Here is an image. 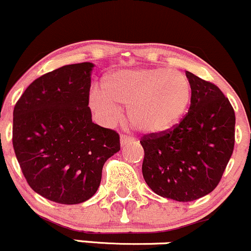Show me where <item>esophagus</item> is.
<instances>
[{
	"label": "esophagus",
	"mask_w": 251,
	"mask_h": 251,
	"mask_svg": "<svg viewBox=\"0 0 251 251\" xmlns=\"http://www.w3.org/2000/svg\"><path fill=\"white\" fill-rule=\"evenodd\" d=\"M120 142H121V146H122V147H125L126 145L130 144V142H131V139H130V137L126 136V135H121Z\"/></svg>",
	"instance_id": "1"
}]
</instances>
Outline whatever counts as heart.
Masks as SVG:
<instances>
[{
	"label": "heart",
	"mask_w": 251,
	"mask_h": 251,
	"mask_svg": "<svg viewBox=\"0 0 251 251\" xmlns=\"http://www.w3.org/2000/svg\"><path fill=\"white\" fill-rule=\"evenodd\" d=\"M104 90L94 87L90 106L112 125L126 107L129 122L144 135L157 136L178 126L189 110L193 87L183 73L168 68L120 69L106 75Z\"/></svg>",
	"instance_id": "heart-1"
}]
</instances>
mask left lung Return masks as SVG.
<instances>
[{
	"label": "left lung",
	"instance_id": "obj_1",
	"mask_svg": "<svg viewBox=\"0 0 251 251\" xmlns=\"http://www.w3.org/2000/svg\"><path fill=\"white\" fill-rule=\"evenodd\" d=\"M193 87L188 115L172 130L144 136L142 175L163 198L198 200L215 189L234 146L233 107L213 83L185 72Z\"/></svg>",
	"mask_w": 251,
	"mask_h": 251
}]
</instances>
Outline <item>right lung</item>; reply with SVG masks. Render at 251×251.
<instances>
[{
	"label": "right lung",
	"mask_w": 251,
	"mask_h": 251,
	"mask_svg": "<svg viewBox=\"0 0 251 251\" xmlns=\"http://www.w3.org/2000/svg\"><path fill=\"white\" fill-rule=\"evenodd\" d=\"M91 62L42 75L13 112V147L36 193L63 204L87 201L98 190L105 161L120 151V136L92 122L88 107Z\"/></svg>",
	"instance_id": "add662e5"
}]
</instances>
